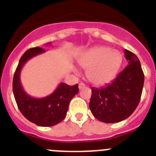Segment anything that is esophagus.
I'll use <instances>...</instances> for the list:
<instances>
[{
    "label": "esophagus",
    "instance_id": "34e87169",
    "mask_svg": "<svg viewBox=\"0 0 156 156\" xmlns=\"http://www.w3.org/2000/svg\"><path fill=\"white\" fill-rule=\"evenodd\" d=\"M85 87V84L83 83H80L79 84V89L80 90H82L83 88H84Z\"/></svg>",
    "mask_w": 156,
    "mask_h": 156
}]
</instances>
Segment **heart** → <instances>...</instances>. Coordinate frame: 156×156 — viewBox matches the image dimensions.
<instances>
[{
	"label": "heart",
	"mask_w": 156,
	"mask_h": 156,
	"mask_svg": "<svg viewBox=\"0 0 156 156\" xmlns=\"http://www.w3.org/2000/svg\"><path fill=\"white\" fill-rule=\"evenodd\" d=\"M122 62L119 51L105 46L91 48L78 60L80 66L87 70L88 80L95 85L105 84L112 80Z\"/></svg>",
	"instance_id": "b5f03b06"
}]
</instances>
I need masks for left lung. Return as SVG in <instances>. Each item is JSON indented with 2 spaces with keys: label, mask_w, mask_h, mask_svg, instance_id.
I'll list each match as a JSON object with an SVG mask.
<instances>
[{
  "label": "left lung",
  "mask_w": 156,
  "mask_h": 156,
  "mask_svg": "<svg viewBox=\"0 0 156 156\" xmlns=\"http://www.w3.org/2000/svg\"><path fill=\"white\" fill-rule=\"evenodd\" d=\"M128 66L110 83L101 88L91 87L89 107L94 116L105 123L124 120L138 105L144 76L138 58L124 51Z\"/></svg>",
  "instance_id": "1"
}]
</instances>
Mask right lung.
I'll return each instance as SVG.
<instances>
[{"instance_id":"add662e5","label":"right lung","mask_w":156,"mask_h":156,"mask_svg":"<svg viewBox=\"0 0 156 156\" xmlns=\"http://www.w3.org/2000/svg\"><path fill=\"white\" fill-rule=\"evenodd\" d=\"M44 52V49L37 47L23 54L14 74L12 87L18 107L29 121L40 126H52L64 119L70 101L79 92V88L78 84L69 86L61 83L51 94L41 98L31 97L23 90L20 81L22 68L28 60Z\"/></svg>"}]
</instances>
